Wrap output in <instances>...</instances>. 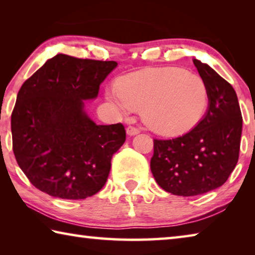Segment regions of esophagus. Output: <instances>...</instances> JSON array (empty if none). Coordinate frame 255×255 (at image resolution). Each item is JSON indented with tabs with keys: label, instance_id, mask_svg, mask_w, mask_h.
Masks as SVG:
<instances>
[{
	"label": "esophagus",
	"instance_id": "1",
	"mask_svg": "<svg viewBox=\"0 0 255 255\" xmlns=\"http://www.w3.org/2000/svg\"><path fill=\"white\" fill-rule=\"evenodd\" d=\"M139 132H140V129L135 127V126H128L127 127V133L129 136L137 135V133H139Z\"/></svg>",
	"mask_w": 255,
	"mask_h": 255
}]
</instances>
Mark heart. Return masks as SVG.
<instances>
[{
    "label": "heart",
    "instance_id": "b5f03b06",
    "mask_svg": "<svg viewBox=\"0 0 255 255\" xmlns=\"http://www.w3.org/2000/svg\"><path fill=\"white\" fill-rule=\"evenodd\" d=\"M123 114L144 108V120L156 132L179 135L199 123L208 106L201 76L182 68L146 70L128 75L107 91Z\"/></svg>",
    "mask_w": 255,
    "mask_h": 255
}]
</instances>
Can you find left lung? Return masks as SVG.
<instances>
[{"label":"left lung","instance_id":"8db88e82","mask_svg":"<svg viewBox=\"0 0 255 255\" xmlns=\"http://www.w3.org/2000/svg\"><path fill=\"white\" fill-rule=\"evenodd\" d=\"M208 89L205 117L184 135L154 139L150 170L157 184L172 195L190 197L226 182L239 161L242 114L233 86L213 68L193 59Z\"/></svg>","mask_w":255,"mask_h":255}]
</instances>
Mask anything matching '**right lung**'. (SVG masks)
Returning <instances> with one entry per match:
<instances>
[{
	"instance_id": "add662e5",
	"label": "right lung",
	"mask_w": 255,
	"mask_h": 255,
	"mask_svg": "<svg viewBox=\"0 0 255 255\" xmlns=\"http://www.w3.org/2000/svg\"><path fill=\"white\" fill-rule=\"evenodd\" d=\"M116 66L114 60L58 54L21 86L11 116L12 148L20 169L40 191L76 200L106 184L126 130L120 123L94 124L83 100L98 96Z\"/></svg>"
}]
</instances>
